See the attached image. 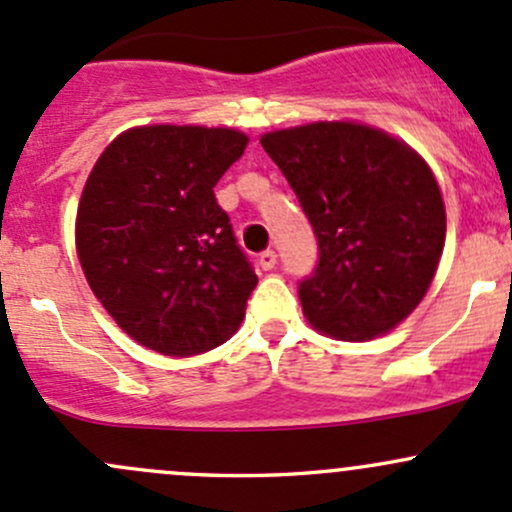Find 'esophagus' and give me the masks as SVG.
Segmentation results:
<instances>
[{
	"label": "esophagus",
	"instance_id": "34e87169",
	"mask_svg": "<svg viewBox=\"0 0 512 512\" xmlns=\"http://www.w3.org/2000/svg\"><path fill=\"white\" fill-rule=\"evenodd\" d=\"M274 265H277V255H274V250H265V252H262V255H260V267H262V270H272V267Z\"/></svg>",
	"mask_w": 512,
	"mask_h": 512
}]
</instances>
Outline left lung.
Returning a JSON list of instances; mask_svg holds the SVG:
<instances>
[{"label": "left lung", "mask_w": 512, "mask_h": 512, "mask_svg": "<svg viewBox=\"0 0 512 512\" xmlns=\"http://www.w3.org/2000/svg\"><path fill=\"white\" fill-rule=\"evenodd\" d=\"M260 142L319 240V267L299 284L306 321L338 341H373L402 324L446 238L444 198L422 154L353 120L274 129Z\"/></svg>", "instance_id": "obj_1"}]
</instances>
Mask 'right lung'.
Masks as SVG:
<instances>
[{
	"instance_id": "add662e5",
	"label": "right lung",
	"mask_w": 512,
	"mask_h": 512,
	"mask_svg": "<svg viewBox=\"0 0 512 512\" xmlns=\"http://www.w3.org/2000/svg\"><path fill=\"white\" fill-rule=\"evenodd\" d=\"M247 142L233 127H132L85 181L75 215L80 267L115 324L149 351L206 353L245 319L257 274L213 188Z\"/></svg>"
}]
</instances>
